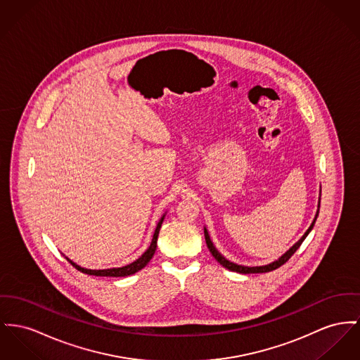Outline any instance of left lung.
Here are the masks:
<instances>
[{"label": "left lung", "mask_w": 360, "mask_h": 360, "mask_svg": "<svg viewBox=\"0 0 360 360\" xmlns=\"http://www.w3.org/2000/svg\"><path fill=\"white\" fill-rule=\"evenodd\" d=\"M319 206H321V191H319V200H318V210H316V214L314 217V221H312L310 228L306 231V233H304L300 239L297 240V241L288 250L284 255H281L278 259H276V261L271 262V264H264V266H243V264H235V262L228 261V259L217 250L216 245L213 244V241L210 239V235H209V232H207V229H206V226H205V239H206V244H207V247H209L212 255L216 258L217 262L219 264H222L225 269H228V270H231V271H236V273H241V274L267 273V271H271V270L280 267L281 264H285L288 259L296 252V250L300 247V244L307 238V235L311 232V229L314 228V224H315V221H316V218H318V214H319Z\"/></svg>", "instance_id": "left-lung-1"}]
</instances>
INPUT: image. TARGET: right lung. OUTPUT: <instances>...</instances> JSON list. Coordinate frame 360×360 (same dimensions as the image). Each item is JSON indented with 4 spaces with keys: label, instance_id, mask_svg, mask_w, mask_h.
<instances>
[{
    "label": "right lung",
    "instance_id": "obj_1",
    "mask_svg": "<svg viewBox=\"0 0 360 360\" xmlns=\"http://www.w3.org/2000/svg\"><path fill=\"white\" fill-rule=\"evenodd\" d=\"M165 216H167V213H165L164 216L161 217V219L158 221L157 228H155L154 235H153V240H151L150 247L144 251L143 254H142V257H139V258H138L136 261H134L132 264H125V266H122V267H112V269L93 270V269H84V267H82V266L75 264V262L71 261L68 257H65V255H64V257L67 258V261H68L70 264H72L75 269H77L79 271H82V273H84V274H90V276H101V277H125V276L135 274L136 271L142 270L144 266L148 264V262H150V259L153 258V255H154V252H155V250H157L158 233H160V229H161V225H162V221H164Z\"/></svg>",
    "mask_w": 360,
    "mask_h": 360
}]
</instances>
